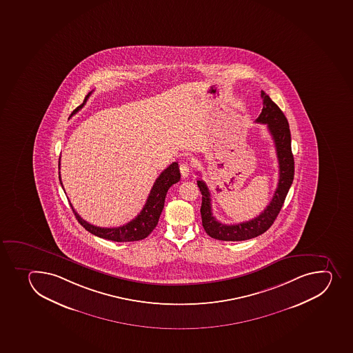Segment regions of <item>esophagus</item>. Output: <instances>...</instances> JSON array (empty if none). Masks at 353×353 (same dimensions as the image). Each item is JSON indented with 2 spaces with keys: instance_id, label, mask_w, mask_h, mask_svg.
Instances as JSON below:
<instances>
[{
  "instance_id": "esophagus-1",
  "label": "esophagus",
  "mask_w": 353,
  "mask_h": 353,
  "mask_svg": "<svg viewBox=\"0 0 353 353\" xmlns=\"http://www.w3.org/2000/svg\"><path fill=\"white\" fill-rule=\"evenodd\" d=\"M179 170L183 177H188L190 175V172H192V165L188 161H181L179 163Z\"/></svg>"
}]
</instances>
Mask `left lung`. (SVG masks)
<instances>
[{
    "label": "left lung",
    "instance_id": "obj_1",
    "mask_svg": "<svg viewBox=\"0 0 353 353\" xmlns=\"http://www.w3.org/2000/svg\"><path fill=\"white\" fill-rule=\"evenodd\" d=\"M261 97L263 98V110L256 122L268 125V129L276 145L279 162L278 188L269 205L257 217L250 219L248 222L228 225L219 222L212 215L210 192L205 181L199 179L196 183L202 194L201 209H200L202 226L209 236L217 240L242 241V240L256 238L268 231L281 210L285 196L288 194L289 188L294 181L295 167H294L292 137H290L288 121L278 105L264 91L261 92Z\"/></svg>",
    "mask_w": 353,
    "mask_h": 353
}]
</instances>
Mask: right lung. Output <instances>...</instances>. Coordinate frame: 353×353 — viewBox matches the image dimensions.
Returning a JSON list of instances; mask_svg holds the SVG:
<instances>
[{"label":"right lung","mask_w":353,"mask_h":353,"mask_svg":"<svg viewBox=\"0 0 353 353\" xmlns=\"http://www.w3.org/2000/svg\"><path fill=\"white\" fill-rule=\"evenodd\" d=\"M91 92L85 96L83 103L77 106L74 111L72 112V115L80 111L83 108L84 104L87 103L88 98L90 96ZM59 165H61V158H59ZM181 179V172L178 168L177 162H172L168 168L165 169L160 174L157 181H155L153 188H152L150 194H148V200L145 203L144 208L141 209V212L134 217L132 221L127 223L125 225L119 226V228H99L92 224L85 222L83 219H81V216L75 212L73 205H71L77 222L83 226L88 232H90L96 236L101 239L111 240V241L117 242H130L143 240L150 235L155 226L158 225L159 219L161 215L162 209L165 207V195L172 185L176 184ZM59 181L61 183V175H59Z\"/></svg>","instance_id":"obj_1"}]
</instances>
